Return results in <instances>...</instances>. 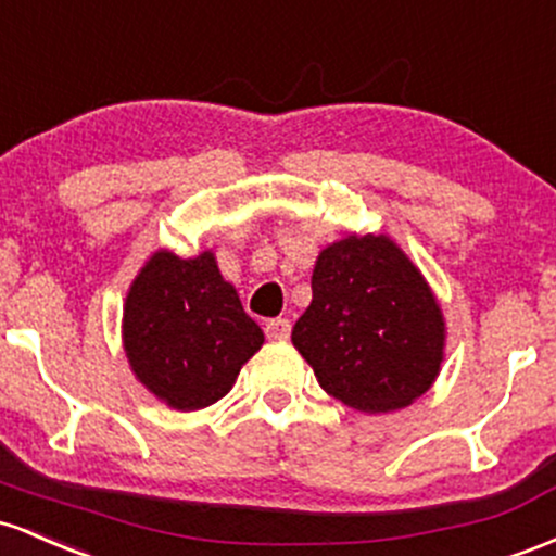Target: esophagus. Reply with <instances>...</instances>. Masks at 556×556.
<instances>
[{
  "mask_svg": "<svg viewBox=\"0 0 556 556\" xmlns=\"http://www.w3.org/2000/svg\"><path fill=\"white\" fill-rule=\"evenodd\" d=\"M265 333L270 341H286L291 336V320H286V317H276V320L267 323Z\"/></svg>",
  "mask_w": 556,
  "mask_h": 556,
  "instance_id": "obj_1",
  "label": "esophagus"
}]
</instances>
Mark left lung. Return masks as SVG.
<instances>
[{
    "label": "left lung",
    "instance_id": "1",
    "mask_svg": "<svg viewBox=\"0 0 556 556\" xmlns=\"http://www.w3.org/2000/svg\"><path fill=\"white\" fill-rule=\"evenodd\" d=\"M291 341L330 396L359 413H394L439 378L446 320L391 236L346 233L317 254Z\"/></svg>",
    "mask_w": 556,
    "mask_h": 556
}]
</instances>
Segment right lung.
<instances>
[{"instance_id":"add662e5","label":"right lung","mask_w":556,"mask_h":556,"mask_svg":"<svg viewBox=\"0 0 556 556\" xmlns=\"http://www.w3.org/2000/svg\"><path fill=\"white\" fill-rule=\"evenodd\" d=\"M121 333L136 380L178 413L226 396L265 344L212 249L189 260L157 249L143 262L123 304Z\"/></svg>"}]
</instances>
